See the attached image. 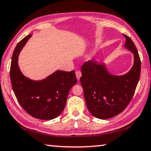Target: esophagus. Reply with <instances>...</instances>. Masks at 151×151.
Listing matches in <instances>:
<instances>
[{"label": "esophagus", "mask_w": 151, "mask_h": 151, "mask_svg": "<svg viewBox=\"0 0 151 151\" xmlns=\"http://www.w3.org/2000/svg\"><path fill=\"white\" fill-rule=\"evenodd\" d=\"M75 74H76V78H77V80L78 81H79V79H80V78H81V72L80 70H76V72H75Z\"/></svg>", "instance_id": "1"}]
</instances>
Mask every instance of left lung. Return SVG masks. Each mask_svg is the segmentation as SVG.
I'll list each match as a JSON object with an SVG mask.
<instances>
[{"label": "left lung", "instance_id": "8db88e82", "mask_svg": "<svg viewBox=\"0 0 151 151\" xmlns=\"http://www.w3.org/2000/svg\"><path fill=\"white\" fill-rule=\"evenodd\" d=\"M126 38L124 47L134 54V63L131 70L122 76L110 75L104 65L94 60L81 66L80 78L86 106L96 118L107 119L121 113L129 105L139 83L141 61L137 47L131 38Z\"/></svg>", "mask_w": 151, "mask_h": 151}]
</instances>
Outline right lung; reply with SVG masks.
<instances>
[{"label":"right lung","instance_id":"1","mask_svg":"<svg viewBox=\"0 0 151 151\" xmlns=\"http://www.w3.org/2000/svg\"><path fill=\"white\" fill-rule=\"evenodd\" d=\"M29 35L18 43L12 54L10 77L19 104L30 116L41 120L53 119L65 109L70 89L77 82L75 70H57L41 81H34L22 75L18 66V57Z\"/></svg>","mask_w":151,"mask_h":151}]
</instances>
